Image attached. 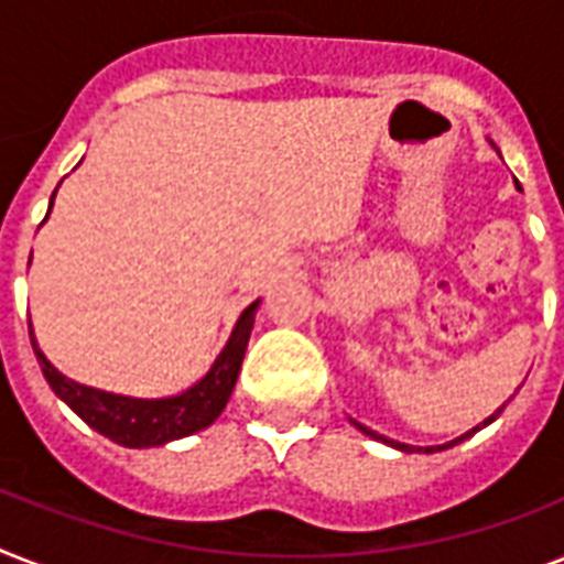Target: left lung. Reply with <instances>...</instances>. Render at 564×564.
<instances>
[{"label": "left lung", "instance_id": "8db88e82", "mask_svg": "<svg viewBox=\"0 0 564 564\" xmlns=\"http://www.w3.org/2000/svg\"><path fill=\"white\" fill-rule=\"evenodd\" d=\"M500 410H503V406H500ZM498 410V412H500ZM498 412H495V415H489V419L482 421V424H489V421H495L498 419ZM354 424H357V421H354ZM480 424V427H482ZM357 427L362 430V433H369V436H375V438H380V442H386V445H392V447H401V451H406V454H412V451H424V454H433V451H445V447H454V445H459V442H465V438L468 436H474V433H477V430L480 427H474V430H468V433H463V436L459 438H454V442H447V445H438V447H410V445H401V442H392V438H383V436H377V433H371V430H366L362 427V424H357Z\"/></svg>", "mask_w": 564, "mask_h": 564}]
</instances>
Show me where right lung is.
Instances as JSON below:
<instances>
[{
  "label": "right lung",
  "mask_w": 564,
  "mask_h": 564,
  "mask_svg": "<svg viewBox=\"0 0 564 564\" xmlns=\"http://www.w3.org/2000/svg\"><path fill=\"white\" fill-rule=\"evenodd\" d=\"M52 202H55V193H52ZM254 310L257 301L251 307L242 310V316H239L237 327H234V334H230L228 345H225V351L216 357L213 369L198 383L189 386L187 392L175 394V398H158V401L122 398V394L99 392V389H90V386L75 383V380L61 375L43 357V351L34 343V334H31V322L29 336L31 348L37 354L40 369H43V377L55 389L57 398L69 403V410L75 415H82L96 433L108 436L117 445L154 447L166 445L172 438H184L189 433H198V430L210 427L213 421L219 419V412L225 410V403H228L230 392L237 386V375L239 366H242V357H246L248 336H251V327H254Z\"/></svg>",
  "instance_id": "right-lung-1"
}]
</instances>
